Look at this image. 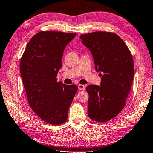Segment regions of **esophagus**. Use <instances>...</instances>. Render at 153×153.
Masks as SVG:
<instances>
[{"mask_svg":"<svg viewBox=\"0 0 153 153\" xmlns=\"http://www.w3.org/2000/svg\"><path fill=\"white\" fill-rule=\"evenodd\" d=\"M85 88V86L83 85H78V89L80 90H84Z\"/></svg>","mask_w":153,"mask_h":153,"instance_id":"obj_1","label":"esophagus"}]
</instances>
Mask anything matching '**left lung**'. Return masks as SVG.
I'll list each match as a JSON object with an SVG mask.
<instances>
[{
    "label": "left lung",
    "mask_w": 153,
    "mask_h": 153,
    "mask_svg": "<svg viewBox=\"0 0 153 153\" xmlns=\"http://www.w3.org/2000/svg\"><path fill=\"white\" fill-rule=\"evenodd\" d=\"M80 38L91 52L95 68L102 77L100 86L86 87L88 115L91 120L105 123L116 117L126 105L134 76L132 55L115 33L97 31L82 34Z\"/></svg>",
    "instance_id": "obj_1"
}]
</instances>
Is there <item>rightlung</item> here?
Listing matches in <instances>:
<instances>
[{
  "mask_svg": "<svg viewBox=\"0 0 153 153\" xmlns=\"http://www.w3.org/2000/svg\"><path fill=\"white\" fill-rule=\"evenodd\" d=\"M76 33L41 31L26 46L20 64V74L29 106L46 123L66 122L77 86L57 82L65 47Z\"/></svg>",
  "mask_w": 153,
  "mask_h": 153,
  "instance_id": "right-lung-1",
  "label": "right lung"
}]
</instances>
